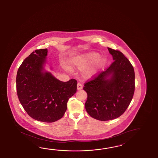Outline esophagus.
<instances>
[{"label": "esophagus", "mask_w": 158, "mask_h": 158, "mask_svg": "<svg viewBox=\"0 0 158 158\" xmlns=\"http://www.w3.org/2000/svg\"><path fill=\"white\" fill-rule=\"evenodd\" d=\"M77 88L78 90H81V89L83 88L82 85L80 84V83H78L77 86Z\"/></svg>", "instance_id": "obj_1"}]
</instances>
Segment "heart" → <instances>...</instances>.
<instances>
[{"mask_svg": "<svg viewBox=\"0 0 158 158\" xmlns=\"http://www.w3.org/2000/svg\"><path fill=\"white\" fill-rule=\"evenodd\" d=\"M106 63L107 59L105 57L100 56L99 53L92 52L75 57L72 60L71 64L72 67L82 70L93 64L85 71L86 77L91 78L98 74Z\"/></svg>", "mask_w": 158, "mask_h": 158, "instance_id": "obj_1", "label": "heart"}]
</instances>
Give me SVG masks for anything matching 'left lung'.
<instances>
[{
	"instance_id": "left-lung-1",
	"label": "left lung",
	"mask_w": 158,
	"mask_h": 158,
	"mask_svg": "<svg viewBox=\"0 0 158 158\" xmlns=\"http://www.w3.org/2000/svg\"><path fill=\"white\" fill-rule=\"evenodd\" d=\"M114 60L105 71L85 84L87 94L85 106L91 117L109 121L126 111L135 91V71L123 54L108 48Z\"/></svg>"
}]
</instances>
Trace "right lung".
<instances>
[{"instance_id":"add662e5","label":"right lung","mask_w":158,"mask_h":158,"mask_svg":"<svg viewBox=\"0 0 158 158\" xmlns=\"http://www.w3.org/2000/svg\"><path fill=\"white\" fill-rule=\"evenodd\" d=\"M47 55V49L36 50L23 60L17 71L16 87L27 113L35 120L52 123L64 114L77 83L74 79L60 81L46 71Z\"/></svg>"}]
</instances>
